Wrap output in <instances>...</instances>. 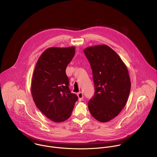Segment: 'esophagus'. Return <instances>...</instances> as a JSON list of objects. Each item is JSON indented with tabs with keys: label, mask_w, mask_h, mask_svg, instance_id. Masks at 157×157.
<instances>
[{
	"label": "esophagus",
	"mask_w": 157,
	"mask_h": 157,
	"mask_svg": "<svg viewBox=\"0 0 157 157\" xmlns=\"http://www.w3.org/2000/svg\"><path fill=\"white\" fill-rule=\"evenodd\" d=\"M77 96L78 97V99H79V101H82L83 99V94H82V93L79 92V93L77 94Z\"/></svg>",
	"instance_id": "obj_1"
}]
</instances>
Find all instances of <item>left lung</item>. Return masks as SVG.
<instances>
[{
  "instance_id": "obj_1",
  "label": "left lung",
  "mask_w": 157,
  "mask_h": 157,
  "mask_svg": "<svg viewBox=\"0 0 157 157\" xmlns=\"http://www.w3.org/2000/svg\"><path fill=\"white\" fill-rule=\"evenodd\" d=\"M84 53L91 64L95 86L89 110L98 121L109 122L118 116L127 102L131 87L128 69L106 44L86 48Z\"/></svg>"
}]
</instances>
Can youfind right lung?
Returning <instances> with one entry per match:
<instances>
[{
    "mask_svg": "<svg viewBox=\"0 0 157 157\" xmlns=\"http://www.w3.org/2000/svg\"><path fill=\"white\" fill-rule=\"evenodd\" d=\"M75 47H51L38 58L32 79L30 91L41 113L55 122L71 115L78 96L71 93L66 68L75 54Z\"/></svg>",
    "mask_w": 157,
    "mask_h": 157,
    "instance_id": "right-lung-1",
    "label": "right lung"
}]
</instances>
